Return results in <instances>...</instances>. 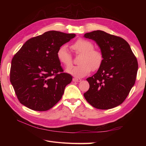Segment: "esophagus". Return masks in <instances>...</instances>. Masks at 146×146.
<instances>
[{"instance_id": "34e87169", "label": "esophagus", "mask_w": 146, "mask_h": 146, "mask_svg": "<svg viewBox=\"0 0 146 146\" xmlns=\"http://www.w3.org/2000/svg\"><path fill=\"white\" fill-rule=\"evenodd\" d=\"M73 82H81L82 81V80L81 79H80V78H73Z\"/></svg>"}]
</instances>
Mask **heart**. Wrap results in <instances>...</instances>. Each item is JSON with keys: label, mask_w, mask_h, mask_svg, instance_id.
<instances>
[{"label": "heart", "mask_w": 146, "mask_h": 146, "mask_svg": "<svg viewBox=\"0 0 146 146\" xmlns=\"http://www.w3.org/2000/svg\"><path fill=\"white\" fill-rule=\"evenodd\" d=\"M71 48L76 54H81L79 65L67 70L68 73L76 77H83L92 70L98 69L103 61V55L101 51L94 49V45L88 40L79 39L71 45ZM56 56L58 61L66 68L72 65V56L66 45L58 48Z\"/></svg>", "instance_id": "heart-1"}]
</instances>
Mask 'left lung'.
Returning <instances> with one entry per match:
<instances>
[{
	"instance_id": "left-lung-1",
	"label": "left lung",
	"mask_w": 146,
	"mask_h": 146,
	"mask_svg": "<svg viewBox=\"0 0 146 146\" xmlns=\"http://www.w3.org/2000/svg\"><path fill=\"white\" fill-rule=\"evenodd\" d=\"M100 48L103 61L97 72L86 80L88 90L83 95L93 107L110 109L123 103L134 85L138 63L129 43L103 31L85 34Z\"/></svg>"
}]
</instances>
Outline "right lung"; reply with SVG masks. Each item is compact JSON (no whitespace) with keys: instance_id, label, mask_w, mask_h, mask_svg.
Wrapping results in <instances>:
<instances>
[{"instance_id":"add662e5","label":"right lung","mask_w":146,"mask_h":146,"mask_svg":"<svg viewBox=\"0 0 146 146\" xmlns=\"http://www.w3.org/2000/svg\"><path fill=\"white\" fill-rule=\"evenodd\" d=\"M75 36L46 32L27 40L14 56L10 81L21 104L33 110L46 111L60 100L72 76L63 73L56 52Z\"/></svg>"}]
</instances>
